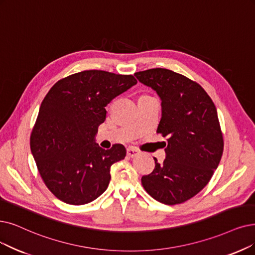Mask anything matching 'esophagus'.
Segmentation results:
<instances>
[{"instance_id":"obj_1","label":"esophagus","mask_w":255,"mask_h":255,"mask_svg":"<svg viewBox=\"0 0 255 255\" xmlns=\"http://www.w3.org/2000/svg\"><path fill=\"white\" fill-rule=\"evenodd\" d=\"M127 154H128V157L134 158V157H136L139 154V150L137 148H135V147H128L127 149Z\"/></svg>"}]
</instances>
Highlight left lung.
<instances>
[{
  "instance_id": "obj_1",
  "label": "left lung",
  "mask_w": 255,
  "mask_h": 255,
  "mask_svg": "<svg viewBox=\"0 0 255 255\" xmlns=\"http://www.w3.org/2000/svg\"><path fill=\"white\" fill-rule=\"evenodd\" d=\"M161 99L157 133L167 138L166 158L141 178L150 197L166 205L195 197L210 181L221 161L224 141L217 108L196 81L171 70L156 68L135 73Z\"/></svg>"
}]
</instances>
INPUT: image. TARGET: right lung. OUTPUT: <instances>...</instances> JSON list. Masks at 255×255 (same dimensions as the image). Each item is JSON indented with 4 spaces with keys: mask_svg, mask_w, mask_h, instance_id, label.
Wrapping results in <instances>:
<instances>
[{
    "mask_svg": "<svg viewBox=\"0 0 255 255\" xmlns=\"http://www.w3.org/2000/svg\"><path fill=\"white\" fill-rule=\"evenodd\" d=\"M137 84L133 75L88 70L58 80L40 105L30 148L48 189L67 204L84 205L109 186L112 164L126 147L95 143L112 99Z\"/></svg>",
    "mask_w": 255,
    "mask_h": 255,
    "instance_id": "right-lung-1",
    "label": "right lung"
}]
</instances>
